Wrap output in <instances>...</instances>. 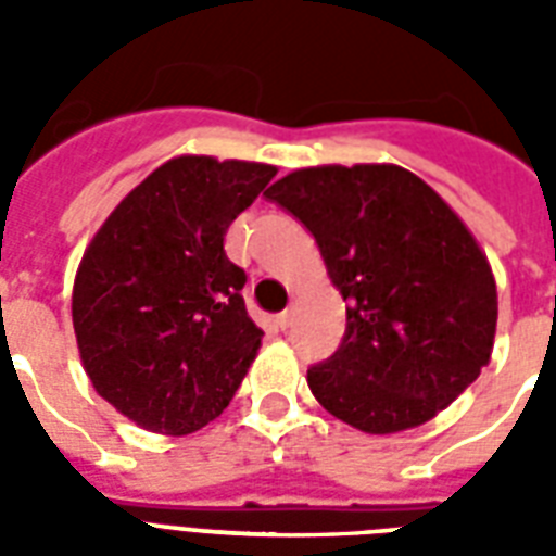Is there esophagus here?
Here are the masks:
<instances>
[{"mask_svg": "<svg viewBox=\"0 0 556 556\" xmlns=\"http://www.w3.org/2000/svg\"><path fill=\"white\" fill-rule=\"evenodd\" d=\"M291 323H294V308H286V312H282V314H277V329L286 331L288 326H291Z\"/></svg>", "mask_w": 556, "mask_h": 556, "instance_id": "1", "label": "esophagus"}]
</instances>
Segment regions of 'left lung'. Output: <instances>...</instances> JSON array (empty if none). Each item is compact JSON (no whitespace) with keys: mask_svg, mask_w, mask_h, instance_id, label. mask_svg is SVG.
Returning a JSON list of instances; mask_svg holds the SVG:
<instances>
[{"mask_svg":"<svg viewBox=\"0 0 556 556\" xmlns=\"http://www.w3.org/2000/svg\"><path fill=\"white\" fill-rule=\"evenodd\" d=\"M312 230L346 334L308 369L314 397L371 435L430 421L488 366L496 282L465 222L395 164L305 167L265 192Z\"/></svg>","mask_w":556,"mask_h":556,"instance_id":"1","label":"left lung"}]
</instances>
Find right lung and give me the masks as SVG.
I'll return each mask as SVG.
<instances>
[{"label":"right lung","mask_w":556,"mask_h":556,"mask_svg":"<svg viewBox=\"0 0 556 556\" xmlns=\"http://www.w3.org/2000/svg\"><path fill=\"white\" fill-rule=\"evenodd\" d=\"M277 167L178 155L126 195L83 253L72 320L100 397L187 435L225 413L262 343L225 233Z\"/></svg>","instance_id":"add662e5"}]
</instances>
